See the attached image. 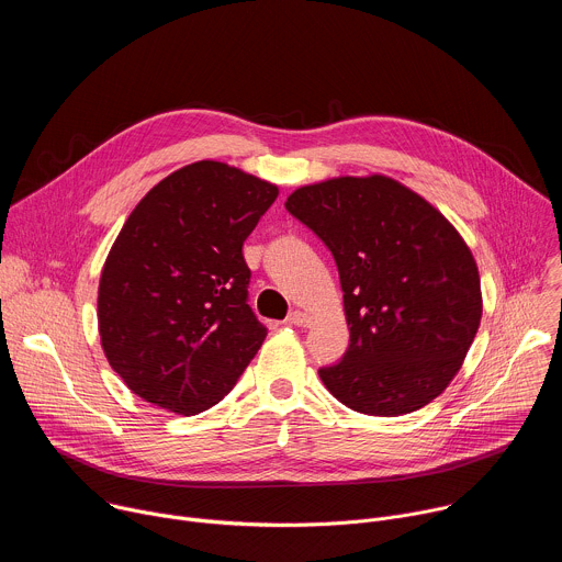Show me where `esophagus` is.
I'll return each instance as SVG.
<instances>
[{
    "mask_svg": "<svg viewBox=\"0 0 562 562\" xmlns=\"http://www.w3.org/2000/svg\"><path fill=\"white\" fill-rule=\"evenodd\" d=\"M286 323L293 325V327H308V325H311V315L304 313V311H300V308H295V311L289 313Z\"/></svg>",
    "mask_w": 562,
    "mask_h": 562,
    "instance_id": "obj_1",
    "label": "esophagus"
}]
</instances>
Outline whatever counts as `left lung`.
I'll return each instance as SVG.
<instances>
[{
  "label": "left lung",
  "instance_id": "obj_1",
  "mask_svg": "<svg viewBox=\"0 0 562 562\" xmlns=\"http://www.w3.org/2000/svg\"><path fill=\"white\" fill-rule=\"evenodd\" d=\"M284 206L327 245L345 291L349 349L317 371L325 386L367 416L429 405L460 371L483 315L460 233L386 176L300 187Z\"/></svg>",
  "mask_w": 562,
  "mask_h": 562
}]
</instances>
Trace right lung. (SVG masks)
I'll return each instance as SVG.
<instances>
[{
  "label": "right lung",
  "instance_id": "add662e5",
  "mask_svg": "<svg viewBox=\"0 0 562 562\" xmlns=\"http://www.w3.org/2000/svg\"><path fill=\"white\" fill-rule=\"evenodd\" d=\"M276 198V184L202 159L155 184L124 222L98 325L109 364L146 403L206 412L262 347L243 245Z\"/></svg>",
  "mask_w": 562,
  "mask_h": 562
}]
</instances>
